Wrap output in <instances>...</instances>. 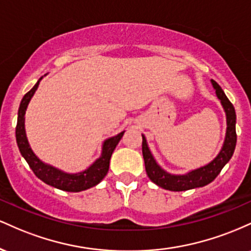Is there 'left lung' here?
<instances>
[{
  "mask_svg": "<svg viewBox=\"0 0 251 251\" xmlns=\"http://www.w3.org/2000/svg\"><path fill=\"white\" fill-rule=\"evenodd\" d=\"M212 86L216 89V96L221 100L224 112L226 116V133L224 144L222 146L220 153L216 155L214 160H211L206 165L201 166L184 175H172L166 172L165 170L159 166V164L155 162L153 154L150 151L148 142H146L145 135H143V157L145 162V170L149 178L157 184L160 188L170 190V191H186L196 188L208 185L212 180L220 175L221 170L224 165L229 162L230 158L234 154L236 148V112L232 103L227 99L226 93L217 82L211 80Z\"/></svg>",
  "mask_w": 251,
  "mask_h": 251,
  "instance_id": "8db88e82",
  "label": "left lung"
}]
</instances>
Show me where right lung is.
<instances>
[{
    "label": "right lung",
    "instance_id": "add662e5",
    "mask_svg": "<svg viewBox=\"0 0 251 251\" xmlns=\"http://www.w3.org/2000/svg\"><path fill=\"white\" fill-rule=\"evenodd\" d=\"M41 79L42 77H40L35 86L28 93L25 94V97L21 100V103H20L16 125V143L20 152H21L22 157L28 163L29 168L33 170L36 177L40 178L43 183L53 186V188L68 192H80L83 191V190L93 188L107 175L111 155L113 153L114 149L117 148L118 143L123 138L125 131L106 139L102 144L101 155L85 171L77 172V174H67V172H63L61 170L54 168V166L43 163L42 160H40L36 157L33 150H31L29 143H28L27 135H25V111H27L28 103H29L30 99L33 98L37 87H39Z\"/></svg>",
    "mask_w": 251,
    "mask_h": 251
}]
</instances>
